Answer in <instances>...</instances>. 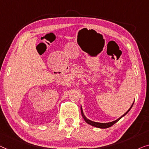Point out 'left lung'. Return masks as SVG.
Listing matches in <instances>:
<instances>
[{
    "label": "left lung",
    "mask_w": 149,
    "mask_h": 149,
    "mask_svg": "<svg viewBox=\"0 0 149 149\" xmlns=\"http://www.w3.org/2000/svg\"><path fill=\"white\" fill-rule=\"evenodd\" d=\"M134 101L133 102V103L132 104V106H130V108H129L127 110V112H126L125 114H124L123 116H121L119 118H118L117 120H114L112 122H110V123H97V122H94V121H92V120H89L88 118H87L86 117L85 115H84V112H83V110H82V107L81 106V116L82 117H83V118L84 120L86 121V123H88V124H90V125H92L93 126H95V127H97V128H109L110 127V126H112V125H114V124L115 123H116L119 120H120L122 118H123V116H125V115L127 114V113L129 112V111L130 110V109H131L133 104H134Z\"/></svg>",
    "instance_id": "8db88e82"
}]
</instances>
